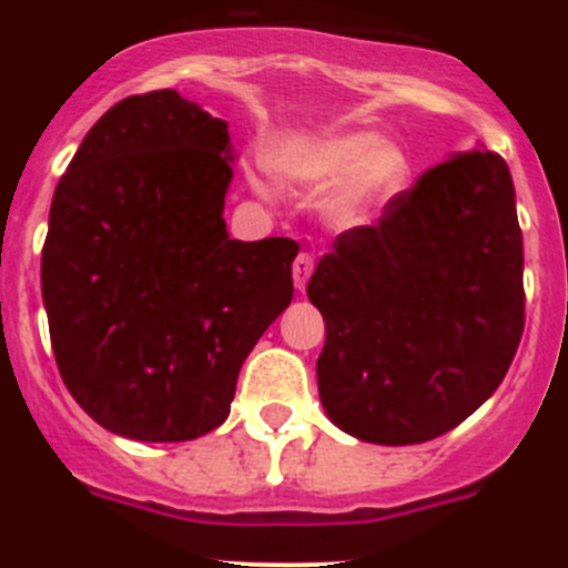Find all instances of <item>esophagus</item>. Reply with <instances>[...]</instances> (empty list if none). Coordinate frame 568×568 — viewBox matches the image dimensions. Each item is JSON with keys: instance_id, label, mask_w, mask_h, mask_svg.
I'll return each mask as SVG.
<instances>
[{"instance_id": "34e87169", "label": "esophagus", "mask_w": 568, "mask_h": 568, "mask_svg": "<svg viewBox=\"0 0 568 568\" xmlns=\"http://www.w3.org/2000/svg\"><path fill=\"white\" fill-rule=\"evenodd\" d=\"M311 274H313V255H307V252H300V255H296V261H294V285H296V291H305Z\"/></svg>"}]
</instances>
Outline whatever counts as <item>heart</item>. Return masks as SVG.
<instances>
[{
  "mask_svg": "<svg viewBox=\"0 0 568 568\" xmlns=\"http://www.w3.org/2000/svg\"><path fill=\"white\" fill-rule=\"evenodd\" d=\"M268 164L280 178L302 186L341 183L326 216L343 231L365 225L371 209L404 192L412 175L409 156L368 129L288 140L274 148Z\"/></svg>",
  "mask_w": 568,
  "mask_h": 568,
  "instance_id": "heart-1",
  "label": "heart"
}]
</instances>
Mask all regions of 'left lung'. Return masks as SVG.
<instances>
[{
  "instance_id": "obj_1",
  "label": "left lung",
  "mask_w": 568,
  "mask_h": 568,
  "mask_svg": "<svg viewBox=\"0 0 568 568\" xmlns=\"http://www.w3.org/2000/svg\"><path fill=\"white\" fill-rule=\"evenodd\" d=\"M307 296L326 324V417L374 445H417L500 387L525 326L523 231L508 164L454 153L337 236Z\"/></svg>"
}]
</instances>
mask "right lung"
Wrapping results in <instances>:
<instances>
[{
  "label": "right lung",
  "mask_w": 568,
  "mask_h": 568,
  "mask_svg": "<svg viewBox=\"0 0 568 568\" xmlns=\"http://www.w3.org/2000/svg\"><path fill=\"white\" fill-rule=\"evenodd\" d=\"M227 123L175 90L114 104L54 189L40 288L68 393L106 432L183 443L294 300L296 242L227 236Z\"/></svg>",
  "instance_id": "add662e5"
}]
</instances>
